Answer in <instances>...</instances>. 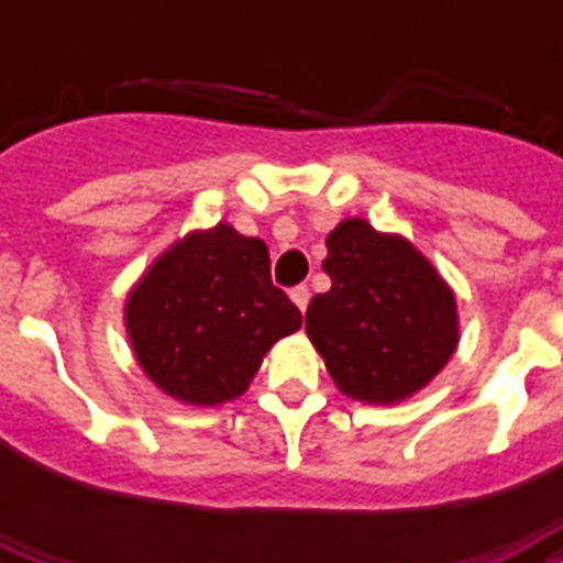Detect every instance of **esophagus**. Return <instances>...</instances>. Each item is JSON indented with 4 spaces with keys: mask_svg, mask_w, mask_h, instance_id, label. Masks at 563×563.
<instances>
[{
    "mask_svg": "<svg viewBox=\"0 0 563 563\" xmlns=\"http://www.w3.org/2000/svg\"><path fill=\"white\" fill-rule=\"evenodd\" d=\"M291 300H295V307H298L300 312H307V307H309V286H295V289H291Z\"/></svg>",
    "mask_w": 563,
    "mask_h": 563,
    "instance_id": "1",
    "label": "esophagus"
}]
</instances>
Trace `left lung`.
<instances>
[{
	"label": "left lung",
	"instance_id": "left-lung-1",
	"mask_svg": "<svg viewBox=\"0 0 563 563\" xmlns=\"http://www.w3.org/2000/svg\"><path fill=\"white\" fill-rule=\"evenodd\" d=\"M324 272L333 286L309 300L307 335L347 397L397 402L444 368L459 342L455 298L406 239L342 221Z\"/></svg>",
	"mask_w": 563,
	"mask_h": 563
}]
</instances>
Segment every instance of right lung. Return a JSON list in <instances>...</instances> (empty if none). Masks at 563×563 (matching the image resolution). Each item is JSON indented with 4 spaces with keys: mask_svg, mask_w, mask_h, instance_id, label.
I'll list each match as a JSON object with an SVG mask.
<instances>
[{
    "mask_svg": "<svg viewBox=\"0 0 563 563\" xmlns=\"http://www.w3.org/2000/svg\"><path fill=\"white\" fill-rule=\"evenodd\" d=\"M272 283L263 239L230 224L189 233L136 283L125 307L134 353L152 383L192 406L245 391L265 351L300 327Z\"/></svg>",
    "mask_w": 563,
    "mask_h": 563,
    "instance_id": "right-lung-1",
    "label": "right lung"
}]
</instances>
